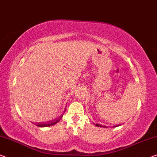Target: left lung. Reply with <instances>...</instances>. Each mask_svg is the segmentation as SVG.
Segmentation results:
<instances>
[{"label": "left lung", "instance_id": "left-lung-1", "mask_svg": "<svg viewBox=\"0 0 157 157\" xmlns=\"http://www.w3.org/2000/svg\"><path fill=\"white\" fill-rule=\"evenodd\" d=\"M96 126H97V127H105V126H102V125H101V124H95ZM119 126V125H118ZM117 127V126H114V127Z\"/></svg>", "mask_w": 157, "mask_h": 157}]
</instances>
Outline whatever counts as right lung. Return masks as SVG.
Segmentation results:
<instances>
[{
	"label": "right lung",
	"instance_id": "obj_1",
	"mask_svg": "<svg viewBox=\"0 0 157 157\" xmlns=\"http://www.w3.org/2000/svg\"><path fill=\"white\" fill-rule=\"evenodd\" d=\"M62 117H63V114L59 117V118H57V120H51L49 121V122H41V123H36V125L37 127H50V126H52L54 124H56L58 122H59V120H61Z\"/></svg>",
	"mask_w": 157,
	"mask_h": 157
}]
</instances>
